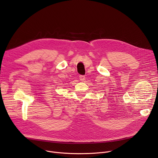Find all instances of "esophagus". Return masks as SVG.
Returning <instances> with one entry per match:
<instances>
[{
    "mask_svg": "<svg viewBox=\"0 0 158 158\" xmlns=\"http://www.w3.org/2000/svg\"><path fill=\"white\" fill-rule=\"evenodd\" d=\"M85 77L84 76H82V75H80V76H79V79H80V81H84L85 80Z\"/></svg>",
    "mask_w": 158,
    "mask_h": 158,
    "instance_id": "esophagus-1",
    "label": "esophagus"
}]
</instances>
